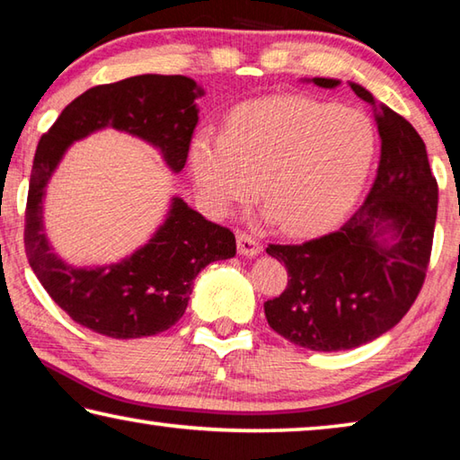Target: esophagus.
Segmentation results:
<instances>
[{
	"instance_id": "esophagus-1",
	"label": "esophagus",
	"mask_w": 460,
	"mask_h": 460,
	"mask_svg": "<svg viewBox=\"0 0 460 460\" xmlns=\"http://www.w3.org/2000/svg\"><path fill=\"white\" fill-rule=\"evenodd\" d=\"M237 252L243 258H255V255L261 253V243L253 235H247V233H239L237 235Z\"/></svg>"
}]
</instances>
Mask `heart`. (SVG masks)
Here are the masks:
<instances>
[{
  "mask_svg": "<svg viewBox=\"0 0 460 460\" xmlns=\"http://www.w3.org/2000/svg\"><path fill=\"white\" fill-rule=\"evenodd\" d=\"M377 134L359 109L306 97H270L237 107L227 131H202L190 147L194 184L227 215L258 190L268 217L290 233L339 221L363 190Z\"/></svg>",
  "mask_w": 460,
  "mask_h": 460,
  "instance_id": "heart-1",
  "label": "heart"
}]
</instances>
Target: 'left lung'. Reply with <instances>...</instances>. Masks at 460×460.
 Segmentation results:
<instances>
[{"mask_svg": "<svg viewBox=\"0 0 460 460\" xmlns=\"http://www.w3.org/2000/svg\"><path fill=\"white\" fill-rule=\"evenodd\" d=\"M337 89L339 79H300ZM373 107L381 139L376 181L341 227L266 252L288 270V288L263 305L271 329L310 351H347L394 329L422 288L430 260L438 186L411 123L347 81Z\"/></svg>", "mask_w": 460, "mask_h": 460, "instance_id": "obj_1", "label": "left lung"}]
</instances>
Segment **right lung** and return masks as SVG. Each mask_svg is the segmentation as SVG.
Returning <instances> with one entry per match:
<instances>
[{
    "label": "right lung",
    "instance_id": "right-lung-1",
    "mask_svg": "<svg viewBox=\"0 0 460 460\" xmlns=\"http://www.w3.org/2000/svg\"><path fill=\"white\" fill-rule=\"evenodd\" d=\"M202 95L205 89L182 75H137L99 84L62 109L38 144L26 207V255L44 290L76 324L111 339L164 332L184 314L199 271L235 258V235L181 197L170 199L154 235L119 261L73 266L46 235V186L68 147L111 128L155 147L170 172L178 174L186 164Z\"/></svg>",
    "mask_w": 460,
    "mask_h": 460
}]
</instances>
